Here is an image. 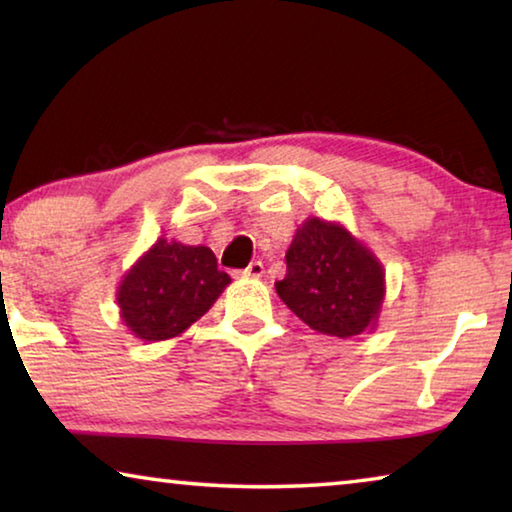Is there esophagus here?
Here are the masks:
<instances>
[{"instance_id": "esophagus-1", "label": "esophagus", "mask_w": 512, "mask_h": 512, "mask_svg": "<svg viewBox=\"0 0 512 512\" xmlns=\"http://www.w3.org/2000/svg\"><path fill=\"white\" fill-rule=\"evenodd\" d=\"M264 273V264L262 262H250L248 268H244V271H239V275L244 277H259Z\"/></svg>"}]
</instances>
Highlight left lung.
<instances>
[{
  "label": "left lung",
  "instance_id": "obj_1",
  "mask_svg": "<svg viewBox=\"0 0 512 512\" xmlns=\"http://www.w3.org/2000/svg\"><path fill=\"white\" fill-rule=\"evenodd\" d=\"M284 259L287 277L275 282V289L302 323L339 339L375 325L384 300V271L348 230L309 219Z\"/></svg>",
  "mask_w": 512,
  "mask_h": 512
}]
</instances>
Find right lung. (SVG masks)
<instances>
[{
	"mask_svg": "<svg viewBox=\"0 0 512 512\" xmlns=\"http://www.w3.org/2000/svg\"><path fill=\"white\" fill-rule=\"evenodd\" d=\"M228 282L210 248L160 239L121 282V318L144 341L171 339L201 318Z\"/></svg>",
	"mask_w": 512,
	"mask_h": 512,
	"instance_id": "right-lung-1",
	"label": "right lung"
}]
</instances>
